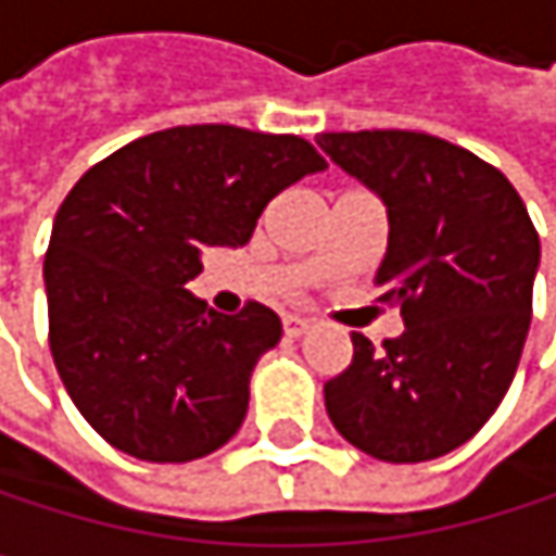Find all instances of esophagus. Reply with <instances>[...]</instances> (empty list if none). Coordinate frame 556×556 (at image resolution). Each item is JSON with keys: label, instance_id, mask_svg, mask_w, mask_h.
Listing matches in <instances>:
<instances>
[{"label": "esophagus", "instance_id": "1", "mask_svg": "<svg viewBox=\"0 0 556 556\" xmlns=\"http://www.w3.org/2000/svg\"><path fill=\"white\" fill-rule=\"evenodd\" d=\"M282 331L289 338H299V334L308 331V318H302V315H282Z\"/></svg>", "mask_w": 556, "mask_h": 556}]
</instances>
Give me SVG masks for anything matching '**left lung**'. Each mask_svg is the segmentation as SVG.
I'll use <instances>...</instances> for the list:
<instances>
[{"label":"left lung","instance_id":"8db88e82","mask_svg":"<svg viewBox=\"0 0 556 556\" xmlns=\"http://www.w3.org/2000/svg\"><path fill=\"white\" fill-rule=\"evenodd\" d=\"M321 151L389 212L377 270L405 331L325 383L334 428L387 464L434 460L470 441L500 408L531 325L541 241L515 186L460 144L425 131H325Z\"/></svg>","mask_w":556,"mask_h":556}]
</instances>
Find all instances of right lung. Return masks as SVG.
<instances>
[{
  "mask_svg": "<svg viewBox=\"0 0 556 556\" xmlns=\"http://www.w3.org/2000/svg\"><path fill=\"white\" fill-rule=\"evenodd\" d=\"M325 167L299 135L179 125L118 148L66 192L45 254L48 341L73 405L112 447L186 464L241 428L279 315L261 302L218 315L186 282L205 251L248 244L267 202Z\"/></svg>",
  "mask_w": 556,
  "mask_h": 556,
  "instance_id": "add662e5",
  "label": "right lung"
}]
</instances>
